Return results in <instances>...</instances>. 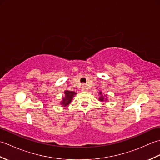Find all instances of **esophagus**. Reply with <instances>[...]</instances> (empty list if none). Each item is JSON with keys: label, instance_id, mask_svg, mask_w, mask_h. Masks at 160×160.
Returning <instances> with one entry per match:
<instances>
[{"label": "esophagus", "instance_id": "34e87169", "mask_svg": "<svg viewBox=\"0 0 160 160\" xmlns=\"http://www.w3.org/2000/svg\"><path fill=\"white\" fill-rule=\"evenodd\" d=\"M81 89H82V91H87V88L86 87V86H85V84H82V87H81Z\"/></svg>", "mask_w": 160, "mask_h": 160}]
</instances>
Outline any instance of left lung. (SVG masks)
Listing matches in <instances>:
<instances>
[{"mask_svg":"<svg viewBox=\"0 0 160 160\" xmlns=\"http://www.w3.org/2000/svg\"><path fill=\"white\" fill-rule=\"evenodd\" d=\"M99 93L101 95V96H100V98H99L100 100V101H103V100H104V97L102 96V92H100Z\"/></svg>","mask_w":160,"mask_h":160,"instance_id":"left-lung-1","label":"left lung"}]
</instances>
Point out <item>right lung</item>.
Instances as JSON below:
<instances>
[{
    "label": "right lung",
    "mask_w": 160,
    "mask_h": 160,
    "mask_svg": "<svg viewBox=\"0 0 160 160\" xmlns=\"http://www.w3.org/2000/svg\"><path fill=\"white\" fill-rule=\"evenodd\" d=\"M64 93H65V96L63 97V101L61 104H63L64 106H66V105L69 104L71 102V100H72V98H73V96L76 95V93L71 91H65Z\"/></svg>",
    "instance_id": "obj_1"
}]
</instances>
